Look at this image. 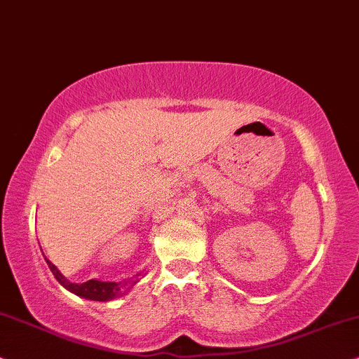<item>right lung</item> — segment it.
<instances>
[{
    "mask_svg": "<svg viewBox=\"0 0 359 359\" xmlns=\"http://www.w3.org/2000/svg\"><path fill=\"white\" fill-rule=\"evenodd\" d=\"M47 264H49L52 274L59 283L64 285L67 290H70L72 294L79 295V297L88 299V300H98V302H108V300L118 299L121 295L130 292L133 284H136V280H121V283H102V280L90 279L83 284H75L69 283L64 276L60 274V271L52 264L49 259H46Z\"/></svg>",
    "mask_w": 359,
    "mask_h": 359,
    "instance_id": "1",
    "label": "right lung"
}]
</instances>
